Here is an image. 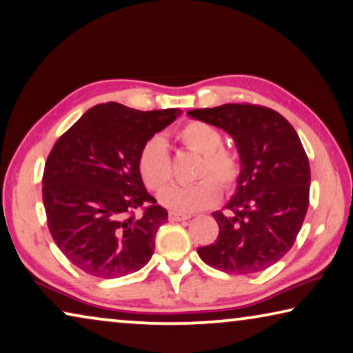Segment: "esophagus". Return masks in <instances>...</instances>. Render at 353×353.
<instances>
[{
	"mask_svg": "<svg viewBox=\"0 0 353 353\" xmlns=\"http://www.w3.org/2000/svg\"><path fill=\"white\" fill-rule=\"evenodd\" d=\"M189 218H191L189 214H181V213H176V211H170V213H169V221H172V222L188 221Z\"/></svg>",
	"mask_w": 353,
	"mask_h": 353,
	"instance_id": "34e87169",
	"label": "esophagus"
}]
</instances>
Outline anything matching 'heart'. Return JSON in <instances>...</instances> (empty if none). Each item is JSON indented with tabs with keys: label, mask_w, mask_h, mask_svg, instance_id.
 <instances>
[{
	"label": "heart",
	"mask_w": 353,
	"mask_h": 353,
	"mask_svg": "<svg viewBox=\"0 0 353 353\" xmlns=\"http://www.w3.org/2000/svg\"><path fill=\"white\" fill-rule=\"evenodd\" d=\"M176 139L184 148L200 154L195 169L199 181L188 186H170L159 194L162 205L173 211L192 213L218 203L221 189L230 192L241 180L243 165L235 151L222 146V134L203 121H189L178 129ZM137 167L146 188L159 191L169 184L173 167L164 139L154 135L140 148Z\"/></svg>",
	"instance_id": "1"
}]
</instances>
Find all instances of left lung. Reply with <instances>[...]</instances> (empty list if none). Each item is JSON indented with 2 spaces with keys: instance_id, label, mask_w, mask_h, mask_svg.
<instances>
[{
  "instance_id": "1",
  "label": "left lung",
  "mask_w": 353,
  "mask_h": 353,
  "mask_svg": "<svg viewBox=\"0 0 353 353\" xmlns=\"http://www.w3.org/2000/svg\"><path fill=\"white\" fill-rule=\"evenodd\" d=\"M188 115L230 134L243 165L235 195L213 213L218 240L199 257L229 274L267 270L294 246L307 211L311 170L300 137L281 113L248 102Z\"/></svg>"
}]
</instances>
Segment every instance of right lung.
<instances>
[{"label":"right lung","instance_id":"right-lung-1","mask_svg":"<svg viewBox=\"0 0 353 353\" xmlns=\"http://www.w3.org/2000/svg\"><path fill=\"white\" fill-rule=\"evenodd\" d=\"M180 113L97 104L53 145L42 176L47 225L59 251L86 274L121 278L150 262L169 214L146 192L137 159L146 140Z\"/></svg>","mask_w":353,"mask_h":353}]
</instances>
